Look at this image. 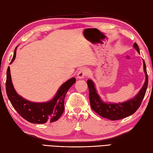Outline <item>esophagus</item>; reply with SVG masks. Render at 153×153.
Segmentation results:
<instances>
[{
	"instance_id": "obj_1",
	"label": "esophagus",
	"mask_w": 153,
	"mask_h": 153,
	"mask_svg": "<svg viewBox=\"0 0 153 153\" xmlns=\"http://www.w3.org/2000/svg\"><path fill=\"white\" fill-rule=\"evenodd\" d=\"M88 74V70L86 68H82L80 69L78 74H77V77L79 79H82L85 77V76H87V75Z\"/></svg>"
}]
</instances>
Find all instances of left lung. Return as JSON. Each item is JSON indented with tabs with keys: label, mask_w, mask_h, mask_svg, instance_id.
Segmentation results:
<instances>
[{
	"label": "left lung",
	"mask_w": 153,
	"mask_h": 153,
	"mask_svg": "<svg viewBox=\"0 0 153 153\" xmlns=\"http://www.w3.org/2000/svg\"><path fill=\"white\" fill-rule=\"evenodd\" d=\"M133 46L137 52H139V48L137 43L133 44ZM144 71L146 74V81L144 85L140 89L139 94L134 98L122 103H103L97 94L94 87V83L91 80L87 81L89 88V97L91 109L96 112L98 115L104 118H107L111 121L119 120L133 114L139 108L142 101L144 98L146 89L148 86V75L145 61L143 60Z\"/></svg>",
	"instance_id": "left-lung-1"
}]
</instances>
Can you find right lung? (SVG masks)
<instances>
[{"instance_id": "1", "label": "right lung", "mask_w": 153, "mask_h": 153, "mask_svg": "<svg viewBox=\"0 0 153 153\" xmlns=\"http://www.w3.org/2000/svg\"><path fill=\"white\" fill-rule=\"evenodd\" d=\"M16 47L14 50L13 58L10 63L16 57ZM76 82V78L69 79L59 89L53 100L46 103H33L20 97L14 90L12 83L10 67L7 71L6 91L7 96L18 113L32 123L44 124L45 123H52L58 120L64 111V98L70 87Z\"/></svg>"}]
</instances>
